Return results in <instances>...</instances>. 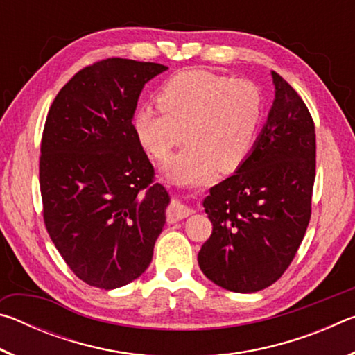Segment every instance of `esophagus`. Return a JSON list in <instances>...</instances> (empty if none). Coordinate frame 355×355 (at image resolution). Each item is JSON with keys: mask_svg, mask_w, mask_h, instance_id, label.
Returning <instances> with one entry per match:
<instances>
[{"mask_svg": "<svg viewBox=\"0 0 355 355\" xmlns=\"http://www.w3.org/2000/svg\"><path fill=\"white\" fill-rule=\"evenodd\" d=\"M189 214H192V208L183 205L182 202H172V205L167 209V220L169 222H177L182 220L184 218H188Z\"/></svg>", "mask_w": 355, "mask_h": 355, "instance_id": "esophagus-1", "label": "esophagus"}]
</instances>
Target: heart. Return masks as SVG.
<instances>
[{
  "instance_id": "heart-1",
  "label": "heart",
  "mask_w": 355,
  "mask_h": 355,
  "mask_svg": "<svg viewBox=\"0 0 355 355\" xmlns=\"http://www.w3.org/2000/svg\"><path fill=\"white\" fill-rule=\"evenodd\" d=\"M158 106L135 112L133 130L141 147L158 161L186 139V147L164 166L177 184H197L216 171L233 172L254 150L263 116L260 89L208 70H186L167 81Z\"/></svg>"
}]
</instances>
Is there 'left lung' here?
<instances>
[{"instance_id":"8db88e82","label":"left lung","mask_w":355,"mask_h":355,"mask_svg":"<svg viewBox=\"0 0 355 355\" xmlns=\"http://www.w3.org/2000/svg\"><path fill=\"white\" fill-rule=\"evenodd\" d=\"M249 158L213 186L203 208L213 224L199 252L202 272L228 291L255 293L290 266L311 214L315 123L284 78Z\"/></svg>"}]
</instances>
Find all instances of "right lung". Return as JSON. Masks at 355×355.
Listing matches in <instances>:
<instances>
[{
  "label": "right lung",
  "mask_w": 355,
  "mask_h": 355,
  "mask_svg": "<svg viewBox=\"0 0 355 355\" xmlns=\"http://www.w3.org/2000/svg\"><path fill=\"white\" fill-rule=\"evenodd\" d=\"M167 67L111 58L83 69L48 111L40 192L48 235L87 285L114 290L146 272L171 197L153 183L133 117L146 84Z\"/></svg>",
  "instance_id": "1"
}]
</instances>
